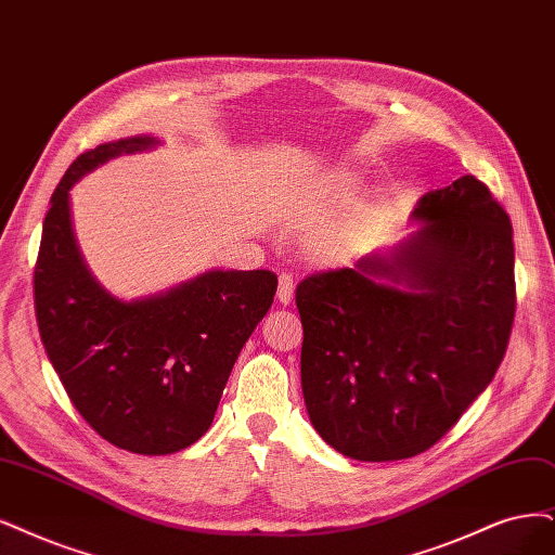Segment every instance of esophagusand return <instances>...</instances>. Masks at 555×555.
I'll return each instance as SVG.
<instances>
[{
  "instance_id": "obj_1",
  "label": "esophagus",
  "mask_w": 555,
  "mask_h": 555,
  "mask_svg": "<svg viewBox=\"0 0 555 555\" xmlns=\"http://www.w3.org/2000/svg\"><path fill=\"white\" fill-rule=\"evenodd\" d=\"M293 293H295V281H293V274H279V293H276V297H279V301L283 304V306H288L291 301H293Z\"/></svg>"
}]
</instances>
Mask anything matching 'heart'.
Listing matches in <instances>:
<instances>
[{"label": "heart", "mask_w": 555, "mask_h": 555, "mask_svg": "<svg viewBox=\"0 0 555 555\" xmlns=\"http://www.w3.org/2000/svg\"><path fill=\"white\" fill-rule=\"evenodd\" d=\"M359 184H361V180L354 171H343L336 180V190L340 196H352L359 190Z\"/></svg>", "instance_id": "obj_1"}]
</instances>
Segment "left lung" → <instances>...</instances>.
<instances>
[{
    "mask_svg": "<svg viewBox=\"0 0 555 555\" xmlns=\"http://www.w3.org/2000/svg\"><path fill=\"white\" fill-rule=\"evenodd\" d=\"M412 217L425 225L396 254L297 285L306 409L361 462L414 457L450 433L494 379L515 322L512 223L487 184L462 176Z\"/></svg>",
    "mask_w": 555,
    "mask_h": 555,
    "instance_id": "8db88e82",
    "label": "left lung"
}]
</instances>
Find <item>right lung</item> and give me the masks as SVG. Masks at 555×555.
Returning a JSON list of instances; mask_svg holds the SVG:
<instances>
[{"label":"right lung","instance_id":"obj_1","mask_svg":"<svg viewBox=\"0 0 555 555\" xmlns=\"http://www.w3.org/2000/svg\"><path fill=\"white\" fill-rule=\"evenodd\" d=\"M132 137L81 153L56 184L34 270L40 340L70 402L95 433L139 455H167L212 425L244 343L270 311L276 274L205 272L167 295L120 301L91 276L75 244L68 190Z\"/></svg>","mask_w":555,"mask_h":555}]
</instances>
